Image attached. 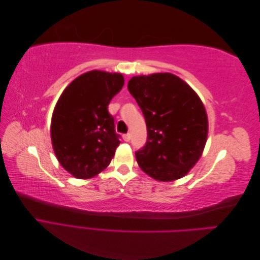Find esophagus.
Wrapping results in <instances>:
<instances>
[{
  "label": "esophagus",
  "instance_id": "1",
  "mask_svg": "<svg viewBox=\"0 0 260 260\" xmlns=\"http://www.w3.org/2000/svg\"><path fill=\"white\" fill-rule=\"evenodd\" d=\"M122 139L125 141V142H129L130 139H131V135H130V133H125V135L122 136Z\"/></svg>",
  "mask_w": 260,
  "mask_h": 260
}]
</instances>
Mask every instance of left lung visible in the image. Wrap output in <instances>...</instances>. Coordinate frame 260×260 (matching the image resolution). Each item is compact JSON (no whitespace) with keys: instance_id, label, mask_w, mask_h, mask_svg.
<instances>
[{"instance_id":"left-lung-1","label":"left lung","mask_w":260,"mask_h":260,"mask_svg":"<svg viewBox=\"0 0 260 260\" xmlns=\"http://www.w3.org/2000/svg\"><path fill=\"white\" fill-rule=\"evenodd\" d=\"M128 90L147 128L146 143L136 152L140 168L164 182L182 178L198 162L206 144L208 120L201 99L169 73L133 77Z\"/></svg>"}]
</instances>
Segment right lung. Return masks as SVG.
I'll list each match as a JSON object with an SVG mask.
<instances>
[{
    "label": "right lung",
    "mask_w": 260,
    "mask_h": 260,
    "mask_svg": "<svg viewBox=\"0 0 260 260\" xmlns=\"http://www.w3.org/2000/svg\"><path fill=\"white\" fill-rule=\"evenodd\" d=\"M121 74L85 73L61 93L54 108L51 139L59 164L78 179H89L111 162L120 136L108 104L122 88Z\"/></svg>",
    "instance_id": "obj_1"
}]
</instances>
